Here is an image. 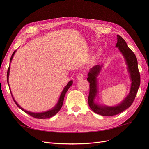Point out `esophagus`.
Returning a JSON list of instances; mask_svg holds the SVG:
<instances>
[{"label": "esophagus", "mask_w": 149, "mask_h": 149, "mask_svg": "<svg viewBox=\"0 0 149 149\" xmlns=\"http://www.w3.org/2000/svg\"><path fill=\"white\" fill-rule=\"evenodd\" d=\"M83 77H84V75H83V74H82V73H80L79 75H77V79L78 80H82V79H83Z\"/></svg>", "instance_id": "1"}]
</instances>
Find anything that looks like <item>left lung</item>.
<instances>
[{
	"label": "left lung",
	"instance_id": "left-lung-1",
	"mask_svg": "<svg viewBox=\"0 0 149 149\" xmlns=\"http://www.w3.org/2000/svg\"><path fill=\"white\" fill-rule=\"evenodd\" d=\"M116 48L123 55L127 65V72L131 81L128 95L116 106H107L98 103L95 101L99 93L98 78L103 65H96L91 68L88 74V81L90 83L88 103L93 112L103 116H113L123 112L133 103L140 85V75L138 68V61L135 54L129 48L126 42L119 35H117Z\"/></svg>",
	"mask_w": 149,
	"mask_h": 149
}]
</instances>
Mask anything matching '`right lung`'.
I'll use <instances>...</instances> for the list:
<instances>
[{
  "mask_svg": "<svg viewBox=\"0 0 149 149\" xmlns=\"http://www.w3.org/2000/svg\"><path fill=\"white\" fill-rule=\"evenodd\" d=\"M17 51L15 50L14 51V52L13 53L12 56H11V57L10 58V66H9V68H8V71H7V82H8V84L9 86V88H10V92H11V94L12 95V97L14 100V101L15 102V103L16 104V105L21 109V110H22L23 112H25V113H26L27 114L31 115V116L34 117V118H38V119H46V118H51V117L54 116L55 115H56L60 110L61 107H62L63 106V100H64V98H65V94L67 92L68 90L69 89V88L71 86L72 83H73V81L72 80H70L69 81L67 85L64 88V89H63L61 94H60V96L59 97V99L57 101V104L55 105L52 108H51V109H49V110L47 111H45V112H30V111H28L26 110H25V109H24L23 108H22L17 102L16 101H15L14 100V98L13 97V94H12V92L11 91V89H10V84H9V75H10V64L11 63L12 61V59L14 56V54L15 53V52H16Z\"/></svg>",
  "mask_w": 149,
  "mask_h": 149,
  "instance_id": "obj_1",
  "label": "right lung"
}]
</instances>
